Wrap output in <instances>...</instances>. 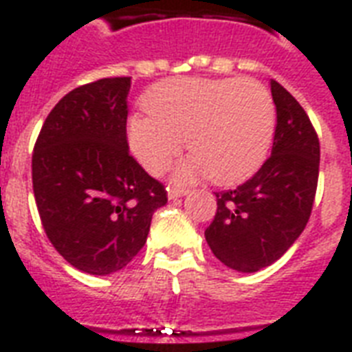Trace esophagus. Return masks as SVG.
<instances>
[{
    "mask_svg": "<svg viewBox=\"0 0 352 352\" xmlns=\"http://www.w3.org/2000/svg\"><path fill=\"white\" fill-rule=\"evenodd\" d=\"M190 190H186V188H175V186H171V188H168V197L170 199H179V197L186 195Z\"/></svg>",
    "mask_w": 352,
    "mask_h": 352,
    "instance_id": "esophagus-1",
    "label": "esophagus"
}]
</instances>
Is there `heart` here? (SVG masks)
<instances>
[{
	"instance_id": "heart-1",
	"label": "heart",
	"mask_w": 352,
	"mask_h": 352,
	"mask_svg": "<svg viewBox=\"0 0 352 352\" xmlns=\"http://www.w3.org/2000/svg\"><path fill=\"white\" fill-rule=\"evenodd\" d=\"M148 113L126 122L128 148L151 175H161L182 150L191 153L175 175L190 182L208 173L217 184L244 181L264 162L276 126L267 88L253 79L179 77L151 88Z\"/></svg>"
}]
</instances>
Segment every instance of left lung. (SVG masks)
<instances>
[{
	"mask_svg": "<svg viewBox=\"0 0 352 352\" xmlns=\"http://www.w3.org/2000/svg\"><path fill=\"white\" fill-rule=\"evenodd\" d=\"M276 128L271 155L235 190L219 191L206 242L222 264L255 273L273 264L309 221L320 170V141L309 116L271 79Z\"/></svg>",
	"mask_w": 352,
	"mask_h": 352,
	"instance_id": "1",
	"label": "left lung"
}]
</instances>
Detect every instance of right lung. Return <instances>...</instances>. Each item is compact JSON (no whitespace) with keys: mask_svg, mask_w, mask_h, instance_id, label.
<instances>
[{"mask_svg":"<svg viewBox=\"0 0 352 352\" xmlns=\"http://www.w3.org/2000/svg\"><path fill=\"white\" fill-rule=\"evenodd\" d=\"M130 77L74 88L43 122L32 186L43 230L76 270L110 275L142 250L166 188L130 155Z\"/></svg>","mask_w":352,"mask_h":352,"instance_id":"right-lung-1","label":"right lung"}]
</instances>
